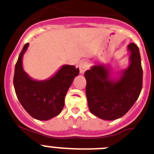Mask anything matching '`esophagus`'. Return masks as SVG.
Instances as JSON below:
<instances>
[{"label":"esophagus","mask_w":154,"mask_h":154,"mask_svg":"<svg viewBox=\"0 0 154 154\" xmlns=\"http://www.w3.org/2000/svg\"><path fill=\"white\" fill-rule=\"evenodd\" d=\"M79 67L80 73L83 74L88 69V63L87 61H82L79 63Z\"/></svg>","instance_id":"esophagus-1"}]
</instances>
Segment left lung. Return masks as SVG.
I'll use <instances>...</instances> for the list:
<instances>
[{
  "label": "left lung",
  "mask_w": 154,
  "mask_h": 154,
  "mask_svg": "<svg viewBox=\"0 0 154 154\" xmlns=\"http://www.w3.org/2000/svg\"><path fill=\"white\" fill-rule=\"evenodd\" d=\"M130 65L111 77L108 66L94 65L85 72L87 100L91 114L106 121L121 118L137 100L143 84V69L139 48L135 43L128 46Z\"/></svg>",
  "instance_id": "obj_1"
}]
</instances>
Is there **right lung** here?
<instances>
[{
  "instance_id": "right-lung-1",
  "label": "right lung",
  "mask_w": 154,
  "mask_h": 154,
  "mask_svg": "<svg viewBox=\"0 0 154 154\" xmlns=\"http://www.w3.org/2000/svg\"><path fill=\"white\" fill-rule=\"evenodd\" d=\"M29 46L26 43L15 65L14 85L18 100L26 112L35 119L47 121L60 115L65 104V97L79 68L64 65L51 78L36 81L23 69V56Z\"/></svg>"
}]
</instances>
